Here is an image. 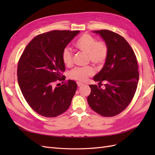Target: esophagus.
I'll return each instance as SVG.
<instances>
[{
	"label": "esophagus",
	"instance_id": "1",
	"mask_svg": "<svg viewBox=\"0 0 155 155\" xmlns=\"http://www.w3.org/2000/svg\"><path fill=\"white\" fill-rule=\"evenodd\" d=\"M77 84H78V86L79 87H81V85H83V84L82 83H80V82H77Z\"/></svg>",
	"mask_w": 155,
	"mask_h": 155
}]
</instances>
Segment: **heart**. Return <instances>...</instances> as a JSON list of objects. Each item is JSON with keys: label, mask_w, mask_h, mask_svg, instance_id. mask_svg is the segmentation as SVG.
<instances>
[{"label": "heart", "mask_w": 155, "mask_h": 155, "mask_svg": "<svg viewBox=\"0 0 155 155\" xmlns=\"http://www.w3.org/2000/svg\"><path fill=\"white\" fill-rule=\"evenodd\" d=\"M76 47L83 52L88 54L91 61L94 64L104 63L108 55L107 45L103 41H97L94 37L90 34H83L76 41ZM72 52L68 47L64 48L62 52V59L64 64L70 66L72 63ZM94 73L92 67H77L69 73V77L78 81H85L88 76Z\"/></svg>", "instance_id": "heart-1"}]
</instances>
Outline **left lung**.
Segmentation results:
<instances>
[{
  "mask_svg": "<svg viewBox=\"0 0 155 155\" xmlns=\"http://www.w3.org/2000/svg\"><path fill=\"white\" fill-rule=\"evenodd\" d=\"M99 34L108 47L104 67L94 77L105 88L90 85L87 101L91 109L103 116L118 115L129 105L137 90L138 79L137 60L132 48L123 37L107 30L93 31Z\"/></svg>",
  "mask_w": 155,
  "mask_h": 155,
  "instance_id": "8db88e82",
  "label": "left lung"
}]
</instances>
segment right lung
<instances>
[{"label":"right lung","instance_id":"obj_1","mask_svg":"<svg viewBox=\"0 0 155 155\" xmlns=\"http://www.w3.org/2000/svg\"><path fill=\"white\" fill-rule=\"evenodd\" d=\"M79 32L54 30L37 35L27 45L19 59L18 85L28 104L41 116H58L71 104L77 83L68 80L55 87L54 82L65 79L63 50Z\"/></svg>","mask_w":155,"mask_h":155}]
</instances>
